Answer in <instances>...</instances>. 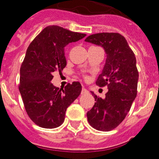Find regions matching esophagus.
Wrapping results in <instances>:
<instances>
[{
  "label": "esophagus",
  "mask_w": 159,
  "mask_h": 159,
  "mask_svg": "<svg viewBox=\"0 0 159 159\" xmlns=\"http://www.w3.org/2000/svg\"><path fill=\"white\" fill-rule=\"evenodd\" d=\"M81 93H82V94H87V93H89V91H88L86 89H84V88H83Z\"/></svg>",
  "instance_id": "1"
}]
</instances>
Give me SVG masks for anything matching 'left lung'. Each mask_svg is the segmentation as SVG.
Masks as SVG:
<instances>
[{
    "mask_svg": "<svg viewBox=\"0 0 159 159\" xmlns=\"http://www.w3.org/2000/svg\"><path fill=\"white\" fill-rule=\"evenodd\" d=\"M85 41L102 46L106 60L96 81L99 87L107 86L102 99L92 92L95 104L87 113L88 121L95 129L108 132L125 119L137 94L139 74L134 53L119 33L102 32L88 36Z\"/></svg>",
    "mask_w": 159,
    "mask_h": 159,
    "instance_id": "obj_1",
    "label": "left lung"
}]
</instances>
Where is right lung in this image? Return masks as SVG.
Segmentation results:
<instances>
[{"instance_id":"add662e5","label":"right lung","mask_w":159,"mask_h":159,"mask_svg":"<svg viewBox=\"0 0 159 159\" xmlns=\"http://www.w3.org/2000/svg\"><path fill=\"white\" fill-rule=\"evenodd\" d=\"M59 26H48L32 40L20 68L19 92L25 110L36 125L55 128L61 125L66 109L80 94V82L65 88L55 87L51 80L53 72L66 66L64 48L84 37Z\"/></svg>"}]
</instances>
